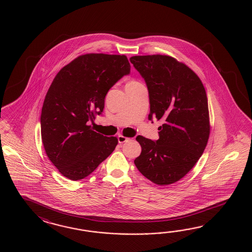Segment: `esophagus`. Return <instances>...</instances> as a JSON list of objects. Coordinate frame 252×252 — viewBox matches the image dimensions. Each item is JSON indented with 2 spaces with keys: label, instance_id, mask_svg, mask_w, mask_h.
<instances>
[{
  "label": "esophagus",
  "instance_id": "esophagus-1",
  "mask_svg": "<svg viewBox=\"0 0 252 252\" xmlns=\"http://www.w3.org/2000/svg\"><path fill=\"white\" fill-rule=\"evenodd\" d=\"M118 140H119V143H124V142H126V141H128V140H129V139L128 138H127V137H124V135H119L118 136Z\"/></svg>",
  "mask_w": 252,
  "mask_h": 252
}]
</instances>
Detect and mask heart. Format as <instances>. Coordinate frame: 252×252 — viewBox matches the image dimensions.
Here are the masks:
<instances>
[{
    "instance_id": "obj_1",
    "label": "heart",
    "mask_w": 252,
    "mask_h": 252,
    "mask_svg": "<svg viewBox=\"0 0 252 252\" xmlns=\"http://www.w3.org/2000/svg\"><path fill=\"white\" fill-rule=\"evenodd\" d=\"M140 83H139L138 81L136 80H130L128 82V84H127V86H134V85H139Z\"/></svg>"
}]
</instances>
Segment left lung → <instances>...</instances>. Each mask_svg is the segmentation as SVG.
<instances>
[{"label":"left lung","instance_id":"8db88e82","mask_svg":"<svg viewBox=\"0 0 252 252\" xmlns=\"http://www.w3.org/2000/svg\"><path fill=\"white\" fill-rule=\"evenodd\" d=\"M129 61L147 83L149 119L164 121L157 141L136 138L141 153L134 163L151 182L168 186L193 168L207 145L211 125L206 92L198 75L170 56H134Z\"/></svg>","mask_w":252,"mask_h":252}]
</instances>
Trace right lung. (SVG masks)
<instances>
[{
    "mask_svg": "<svg viewBox=\"0 0 252 252\" xmlns=\"http://www.w3.org/2000/svg\"><path fill=\"white\" fill-rule=\"evenodd\" d=\"M130 64L125 55H81L59 70L43 102L40 127L49 160L70 180L89 176L112 154L116 137L94 130L90 122L104 108L109 89Z\"/></svg>",
    "mask_w": 252,
    "mask_h": 252,
    "instance_id": "1",
    "label": "right lung"
}]
</instances>
